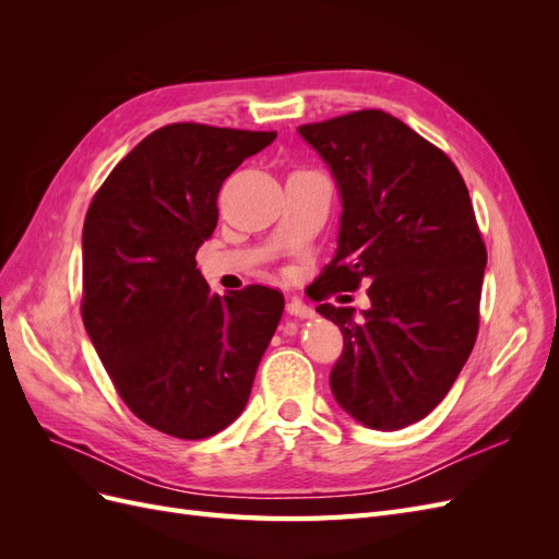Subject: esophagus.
Listing matches in <instances>:
<instances>
[{"label": "esophagus", "instance_id": "34e87169", "mask_svg": "<svg viewBox=\"0 0 559 559\" xmlns=\"http://www.w3.org/2000/svg\"><path fill=\"white\" fill-rule=\"evenodd\" d=\"M286 312H289L292 317H298V319H312L314 317V310L308 306V302H302L300 298H289V302H286Z\"/></svg>", "mask_w": 559, "mask_h": 559}]
</instances>
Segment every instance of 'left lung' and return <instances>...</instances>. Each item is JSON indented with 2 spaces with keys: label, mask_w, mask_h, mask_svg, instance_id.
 <instances>
[{
  "label": "left lung",
  "mask_w": 559,
  "mask_h": 559,
  "mask_svg": "<svg viewBox=\"0 0 559 559\" xmlns=\"http://www.w3.org/2000/svg\"><path fill=\"white\" fill-rule=\"evenodd\" d=\"M329 165L343 214L333 261L312 300L357 292L370 308L321 302L345 347L331 370L337 405L396 431L427 417L460 376L478 335L487 249L466 183L441 148L380 109L300 126Z\"/></svg>",
  "instance_id": "8db88e82"
}]
</instances>
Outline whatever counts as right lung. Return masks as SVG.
Wrapping results in <instances>:
<instances>
[{"label": "right lung", "mask_w": 559, "mask_h": 559, "mask_svg": "<svg viewBox=\"0 0 559 559\" xmlns=\"http://www.w3.org/2000/svg\"><path fill=\"white\" fill-rule=\"evenodd\" d=\"M275 138L165 126L114 167L83 222V326L128 408L167 436L198 441L238 419L284 312L280 292L218 296L195 267L222 183Z\"/></svg>", "instance_id": "right-lung-1"}]
</instances>
